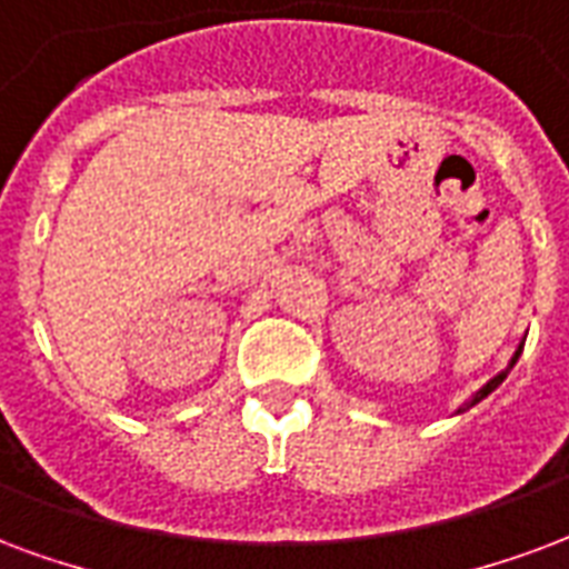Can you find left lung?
I'll return each mask as SVG.
<instances>
[{
	"label": "left lung",
	"mask_w": 569,
	"mask_h": 569,
	"mask_svg": "<svg viewBox=\"0 0 569 569\" xmlns=\"http://www.w3.org/2000/svg\"><path fill=\"white\" fill-rule=\"evenodd\" d=\"M521 347H525V343H521ZM521 347L516 349V356H512V361H509V368H512V365H516V361H519V356H521ZM509 368H507V370H500V373H498V377H495V380H488L486 386H482V389H479L477 395H473V398H470V401L465 403V407H461V410H467V407H473V403H479V401H482V398H486L488 391H495V389H498L500 382H503V377H507V373H509ZM461 410H458V413H461Z\"/></svg>",
	"instance_id": "1"
}]
</instances>
